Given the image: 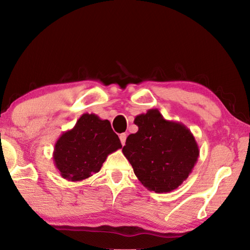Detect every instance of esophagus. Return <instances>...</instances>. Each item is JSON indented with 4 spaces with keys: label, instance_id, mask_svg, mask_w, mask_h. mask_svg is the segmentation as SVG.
<instances>
[{
    "label": "esophagus",
    "instance_id": "obj_1",
    "mask_svg": "<svg viewBox=\"0 0 250 250\" xmlns=\"http://www.w3.org/2000/svg\"><path fill=\"white\" fill-rule=\"evenodd\" d=\"M119 139H120V142H121V144H122V146H124V145L125 144V140H126V134H125V133H122V134H120V135H119Z\"/></svg>",
    "mask_w": 250,
    "mask_h": 250
}]
</instances>
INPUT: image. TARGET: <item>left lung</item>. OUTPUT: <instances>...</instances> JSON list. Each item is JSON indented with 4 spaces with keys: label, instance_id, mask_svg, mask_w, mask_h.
<instances>
[{
    "label": "left lung",
    "instance_id": "left-lung-1",
    "mask_svg": "<svg viewBox=\"0 0 250 250\" xmlns=\"http://www.w3.org/2000/svg\"><path fill=\"white\" fill-rule=\"evenodd\" d=\"M136 133L122 148L134 174L148 190L169 193L178 188L196 165L199 147L183 124L164 118L158 109L135 117Z\"/></svg>",
    "mask_w": 250,
    "mask_h": 250
}]
</instances>
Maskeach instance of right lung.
Wrapping results in <instances>:
<instances>
[{
    "label": "right lung",
    "mask_w": 250,
    "mask_h": 250,
    "mask_svg": "<svg viewBox=\"0 0 250 250\" xmlns=\"http://www.w3.org/2000/svg\"><path fill=\"white\" fill-rule=\"evenodd\" d=\"M121 147L110 122L86 112L58 138L53 160L62 178L80 182L99 172L108 155Z\"/></svg>",
    "instance_id": "add662e5"
}]
</instances>
